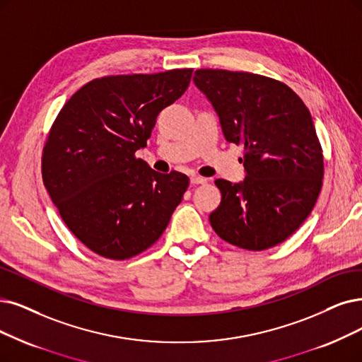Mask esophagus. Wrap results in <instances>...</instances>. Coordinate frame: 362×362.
<instances>
[{
    "instance_id": "1",
    "label": "esophagus",
    "mask_w": 362,
    "mask_h": 362,
    "mask_svg": "<svg viewBox=\"0 0 362 362\" xmlns=\"http://www.w3.org/2000/svg\"><path fill=\"white\" fill-rule=\"evenodd\" d=\"M206 178H202V177H197V175H193L190 177V184L192 185H199V184H206Z\"/></svg>"
}]
</instances>
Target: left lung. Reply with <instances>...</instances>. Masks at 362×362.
I'll return each mask as SVG.
<instances>
[{"label": "left lung", "mask_w": 362, "mask_h": 362, "mask_svg": "<svg viewBox=\"0 0 362 362\" xmlns=\"http://www.w3.org/2000/svg\"><path fill=\"white\" fill-rule=\"evenodd\" d=\"M193 81L220 119L226 141L242 144L243 181L216 180L215 233L250 251L290 238L312 212L324 177L312 115L286 84L251 72L197 69Z\"/></svg>", "instance_id": "obj_1"}]
</instances>
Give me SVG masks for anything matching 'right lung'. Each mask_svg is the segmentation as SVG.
I'll use <instances>...</instances> for the list:
<instances>
[{
  "label": "right lung",
  "mask_w": 362,
  "mask_h": 362,
  "mask_svg": "<svg viewBox=\"0 0 362 362\" xmlns=\"http://www.w3.org/2000/svg\"><path fill=\"white\" fill-rule=\"evenodd\" d=\"M193 69L89 81L57 115L42 154V182L64 223L111 259L141 254L162 236L189 187L181 172L153 170L135 153L158 112L189 88Z\"/></svg>",
  "instance_id": "right-lung-1"
}]
</instances>
